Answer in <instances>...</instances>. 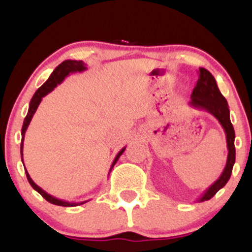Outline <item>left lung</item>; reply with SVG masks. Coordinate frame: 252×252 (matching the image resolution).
<instances>
[{"instance_id": "1", "label": "left lung", "mask_w": 252, "mask_h": 252, "mask_svg": "<svg viewBox=\"0 0 252 252\" xmlns=\"http://www.w3.org/2000/svg\"><path fill=\"white\" fill-rule=\"evenodd\" d=\"M198 73L199 79L195 88L193 89L189 105L192 108L205 110V111H207L218 120V122L221 124L222 129H224L225 135H226V146L228 150L226 166H225V168L222 170L221 175L219 176L218 180L213 182L209 189L205 190L204 194L198 199V201L201 202L210 200L219 189H222L227 184L231 173H232L233 164H235L236 161V136L235 129H233V126L230 120L228 104L226 99H225V97L221 94V92L219 91L215 77L204 67L199 68Z\"/></svg>"}]
</instances>
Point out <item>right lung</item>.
Returning <instances> with one entry per match:
<instances>
[{
    "mask_svg": "<svg viewBox=\"0 0 252 252\" xmlns=\"http://www.w3.org/2000/svg\"><path fill=\"white\" fill-rule=\"evenodd\" d=\"M86 68H88L86 67V63H84L82 60H79V62H78V60H65V62H63L60 65L57 66L56 70L51 73L50 78H48V79L46 80V82L36 90V92L34 94V96L32 97V99H31L30 109H28L27 116L25 117L24 126H22V129H21V160H22V163H24V158H22V156H24V141H25L26 130H27L28 126H30L32 118H33V115L35 114L37 106H39V104L42 100V98L45 97L46 94H48L50 92L53 91L54 88H57V85H59L60 83H63V80L65 79L68 74L76 73V72H83V71H85ZM124 150H126V147L118 152L116 158H115L114 162H112V164H111L110 172H111V169L114 168V166L116 164L118 158H120V156L123 154ZM24 167H25V163H24ZM25 172H26V175H27L28 182L31 184V186L33 187V189H35L37 193H40V194H41L43 198L46 199V200H47L48 202H51V204L59 205V206H65V207H73V206H78V205H83V204H85V202L89 201V200H85V201H80V202H70V201L62 200V199H58V198H56V196L48 194L47 192H45L41 187L37 186L35 182L32 180L31 175L28 174L27 169L26 168H25Z\"/></svg>",
    "mask_w": 252,
    "mask_h": 252,
    "instance_id": "right-lung-1",
    "label": "right lung"
}]
</instances>
